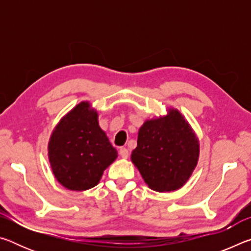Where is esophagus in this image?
<instances>
[{"label": "esophagus", "instance_id": "obj_1", "mask_svg": "<svg viewBox=\"0 0 251 251\" xmlns=\"http://www.w3.org/2000/svg\"><path fill=\"white\" fill-rule=\"evenodd\" d=\"M120 155L122 156V158H127V157H128V155H129V152H128V150H127V148H125V147H123V148H121L120 150Z\"/></svg>", "mask_w": 251, "mask_h": 251}]
</instances>
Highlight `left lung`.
Returning <instances> with one entry per match:
<instances>
[{
  "label": "left lung",
  "instance_id": "8db88e82",
  "mask_svg": "<svg viewBox=\"0 0 251 251\" xmlns=\"http://www.w3.org/2000/svg\"><path fill=\"white\" fill-rule=\"evenodd\" d=\"M199 144L181 114L169 109L167 116L146 121L139 128L131 160L146 184L156 192L176 190L196 167Z\"/></svg>",
  "mask_w": 251,
  "mask_h": 251
}]
</instances>
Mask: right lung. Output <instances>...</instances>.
<instances>
[{
	"label": "right lung",
	"mask_w": 251,
	"mask_h": 251,
	"mask_svg": "<svg viewBox=\"0 0 251 251\" xmlns=\"http://www.w3.org/2000/svg\"><path fill=\"white\" fill-rule=\"evenodd\" d=\"M82 101L59 122L50 136L49 158L59 184L71 190H86L99 184L117 151L99 126L97 113Z\"/></svg>",
	"instance_id": "add662e5"
}]
</instances>
